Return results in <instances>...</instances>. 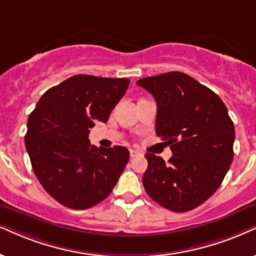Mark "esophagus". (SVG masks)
Returning a JSON list of instances; mask_svg holds the SVG:
<instances>
[{
    "label": "esophagus",
    "mask_w": 256,
    "mask_h": 256,
    "mask_svg": "<svg viewBox=\"0 0 256 256\" xmlns=\"http://www.w3.org/2000/svg\"><path fill=\"white\" fill-rule=\"evenodd\" d=\"M140 152L139 151H137V150H130V156H131V158H134V157H138V156H140Z\"/></svg>",
    "instance_id": "esophagus-1"
}]
</instances>
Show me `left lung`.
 <instances>
[{
	"label": "left lung",
	"instance_id": "left-lung-1",
	"mask_svg": "<svg viewBox=\"0 0 256 256\" xmlns=\"http://www.w3.org/2000/svg\"><path fill=\"white\" fill-rule=\"evenodd\" d=\"M137 85L156 100V134L172 151L169 163L145 154V192L171 212L195 209L218 189L234 158L228 110L216 93L182 72L143 78Z\"/></svg>",
	"mask_w": 256,
	"mask_h": 256
}]
</instances>
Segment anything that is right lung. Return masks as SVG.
<instances>
[{"mask_svg": "<svg viewBox=\"0 0 256 256\" xmlns=\"http://www.w3.org/2000/svg\"><path fill=\"white\" fill-rule=\"evenodd\" d=\"M130 80L76 74L42 94L29 114L24 144L44 189L70 209H88L111 194L130 152L90 145V128L108 120Z\"/></svg>", "mask_w": 256, "mask_h": 256, "instance_id": "right-lung-1", "label": "right lung"}]
</instances>
